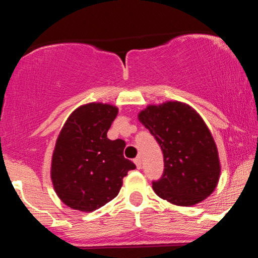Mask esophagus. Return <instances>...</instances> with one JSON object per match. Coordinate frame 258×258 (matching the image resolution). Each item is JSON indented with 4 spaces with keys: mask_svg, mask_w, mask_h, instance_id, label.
Listing matches in <instances>:
<instances>
[{
    "mask_svg": "<svg viewBox=\"0 0 258 258\" xmlns=\"http://www.w3.org/2000/svg\"><path fill=\"white\" fill-rule=\"evenodd\" d=\"M133 161H135V164H136V166H137V168H141V167H142V160H141V156H137V158H136L135 160H133Z\"/></svg>",
    "mask_w": 258,
    "mask_h": 258,
    "instance_id": "obj_1",
    "label": "esophagus"
}]
</instances>
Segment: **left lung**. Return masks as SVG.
I'll return each mask as SVG.
<instances>
[{
    "mask_svg": "<svg viewBox=\"0 0 258 258\" xmlns=\"http://www.w3.org/2000/svg\"><path fill=\"white\" fill-rule=\"evenodd\" d=\"M139 121L161 147L164 172L153 180L158 197L178 206H191L215 190L221 166L211 132L190 106L179 102L149 105Z\"/></svg>",
    "mask_w": 258,
    "mask_h": 258,
    "instance_id": "1",
    "label": "left lung"
}]
</instances>
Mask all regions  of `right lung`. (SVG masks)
<instances>
[{
  "mask_svg": "<svg viewBox=\"0 0 258 258\" xmlns=\"http://www.w3.org/2000/svg\"><path fill=\"white\" fill-rule=\"evenodd\" d=\"M116 115L115 106L90 103L76 109L59 133L51 178L59 199L74 210L92 212L104 206L136 168L123 156L125 142L106 137Z\"/></svg>",
  "mask_w": 258,
  "mask_h": 258,
  "instance_id": "obj_1",
  "label": "right lung"
}]
</instances>
